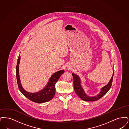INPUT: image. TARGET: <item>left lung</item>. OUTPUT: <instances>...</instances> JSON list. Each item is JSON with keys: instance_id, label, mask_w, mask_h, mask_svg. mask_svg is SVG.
I'll use <instances>...</instances> for the list:
<instances>
[{"instance_id": "obj_1", "label": "left lung", "mask_w": 129, "mask_h": 129, "mask_svg": "<svg viewBox=\"0 0 129 129\" xmlns=\"http://www.w3.org/2000/svg\"><path fill=\"white\" fill-rule=\"evenodd\" d=\"M114 73V72L113 73V74L112 76V78H111L108 84L106 86H104V87H103L101 89V91L100 93L98 95H97L95 97H88V96H87V95H86V93H85L81 86V84H80L81 82H80L79 77L76 74H73L72 75L74 77V91L76 93V94L83 101H89V102H94V101H97L99 99L103 97L110 89L112 84Z\"/></svg>"}]
</instances>
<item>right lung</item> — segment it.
Wrapping results in <instances>:
<instances>
[{
  "mask_svg": "<svg viewBox=\"0 0 129 129\" xmlns=\"http://www.w3.org/2000/svg\"><path fill=\"white\" fill-rule=\"evenodd\" d=\"M20 60V55H19L16 67V78L19 89L27 99L36 103H43L52 100L55 94V85L56 82L65 72L64 70L59 71L53 74L49 80L48 84L43 90L36 93L27 92L24 89L20 83L19 74V64Z\"/></svg>",
  "mask_w": 129,
  "mask_h": 129,
  "instance_id": "obj_1",
  "label": "right lung"
}]
</instances>
